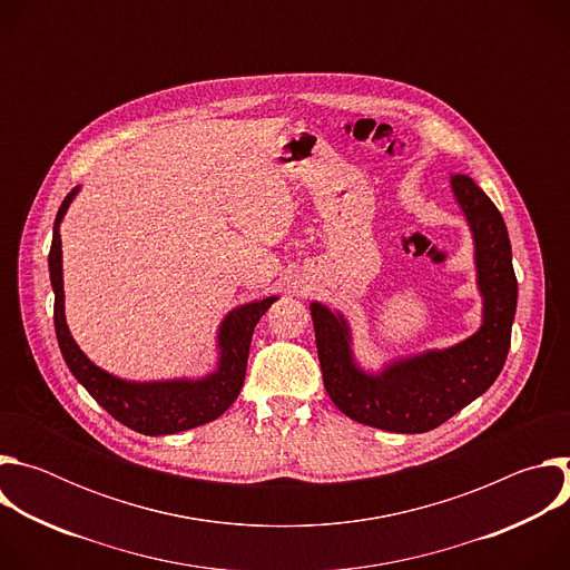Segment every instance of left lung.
I'll return each mask as SVG.
<instances>
[{
    "instance_id": "1",
    "label": "left lung",
    "mask_w": 570,
    "mask_h": 570,
    "mask_svg": "<svg viewBox=\"0 0 570 570\" xmlns=\"http://www.w3.org/2000/svg\"><path fill=\"white\" fill-rule=\"evenodd\" d=\"M451 189L475 243L482 324L466 341L363 372L352 356L350 327L341 313L311 304L322 381L350 420L392 433H426L451 420L501 374L517 313V275L505 220L469 176H451Z\"/></svg>"
}]
</instances>
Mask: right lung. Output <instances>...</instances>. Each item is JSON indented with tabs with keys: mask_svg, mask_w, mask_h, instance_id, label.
Wrapping results in <instances>:
<instances>
[{
	"mask_svg": "<svg viewBox=\"0 0 570 570\" xmlns=\"http://www.w3.org/2000/svg\"><path fill=\"white\" fill-rule=\"evenodd\" d=\"M78 189H71L53 223V238L49 250V277L53 286V327L62 358L76 381L83 385L95 401L124 426L144 435H171L214 422L220 417L243 387L248 365L253 332L259 317L277 297L243 304L225 315L218 332V370L200 381H124L97 367L73 343L65 322V291H62V250H60V220Z\"/></svg>",
	"mask_w": 570,
	"mask_h": 570,
	"instance_id": "1",
	"label": "right lung"
}]
</instances>
